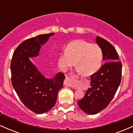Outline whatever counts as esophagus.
Returning a JSON list of instances; mask_svg holds the SVG:
<instances>
[{
	"instance_id": "obj_1",
	"label": "esophagus",
	"mask_w": 133,
	"mask_h": 133,
	"mask_svg": "<svg viewBox=\"0 0 133 133\" xmlns=\"http://www.w3.org/2000/svg\"><path fill=\"white\" fill-rule=\"evenodd\" d=\"M64 84L67 86H71V84L69 81V77L68 76H65V79L64 80Z\"/></svg>"
}]
</instances>
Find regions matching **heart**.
<instances>
[{
  "instance_id": "obj_1",
  "label": "heart",
  "mask_w": 133,
  "mask_h": 133,
  "mask_svg": "<svg viewBox=\"0 0 133 133\" xmlns=\"http://www.w3.org/2000/svg\"><path fill=\"white\" fill-rule=\"evenodd\" d=\"M103 57V51L97 44L77 39L67 44L64 52L59 55L58 65L62 71H66L76 61L77 69L84 75L90 76L101 68Z\"/></svg>"
}]
</instances>
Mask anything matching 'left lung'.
Masks as SVG:
<instances>
[{
    "instance_id": "obj_1",
    "label": "left lung",
    "mask_w": 133,
    "mask_h": 133,
    "mask_svg": "<svg viewBox=\"0 0 133 133\" xmlns=\"http://www.w3.org/2000/svg\"><path fill=\"white\" fill-rule=\"evenodd\" d=\"M96 39L103 51L105 63L91 76V88L83 98L77 101L81 110L89 114L98 113L108 106L119 86L122 76V63L118 61L114 47L99 36Z\"/></svg>"
}]
</instances>
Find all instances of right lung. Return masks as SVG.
I'll use <instances>...</instances> for the list:
<instances>
[{"instance_id": "right-lung-1", "label": "right lung", "mask_w": 133, "mask_h": 133, "mask_svg": "<svg viewBox=\"0 0 133 133\" xmlns=\"http://www.w3.org/2000/svg\"><path fill=\"white\" fill-rule=\"evenodd\" d=\"M53 34L39 35L23 41L14 52L10 64L14 89L22 103L37 114L46 112L54 106L65 79L62 72L57 73L54 78H46L29 58L37 56L41 46Z\"/></svg>"}]
</instances>
